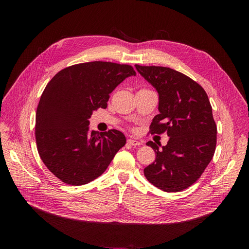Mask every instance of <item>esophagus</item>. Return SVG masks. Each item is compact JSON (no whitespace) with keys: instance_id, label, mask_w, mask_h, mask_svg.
<instances>
[{"instance_id":"1","label":"esophagus","mask_w":249,"mask_h":249,"mask_svg":"<svg viewBox=\"0 0 249 249\" xmlns=\"http://www.w3.org/2000/svg\"><path fill=\"white\" fill-rule=\"evenodd\" d=\"M127 142H128V144L132 145V146H139V145H141V144H142V143H141L140 141L135 140V139H128V140H127Z\"/></svg>"}]
</instances>
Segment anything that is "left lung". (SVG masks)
<instances>
[{
    "mask_svg": "<svg viewBox=\"0 0 249 249\" xmlns=\"http://www.w3.org/2000/svg\"><path fill=\"white\" fill-rule=\"evenodd\" d=\"M138 72L160 95L159 110L150 134L167 133L169 140L160 150L148 141L156 159L144 168V176L164 192L191 187L204 173L217 142V126L205 89L186 74L164 67L135 64Z\"/></svg>",
    "mask_w": 249,
    "mask_h": 249,
    "instance_id": "obj_1",
    "label": "left lung"
}]
</instances>
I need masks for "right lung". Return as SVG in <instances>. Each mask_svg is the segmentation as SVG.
Listing matches in <instances>:
<instances>
[{"mask_svg":"<svg viewBox=\"0 0 249 249\" xmlns=\"http://www.w3.org/2000/svg\"><path fill=\"white\" fill-rule=\"evenodd\" d=\"M129 64L91 61L58 71L39 101L35 138L40 159L64 184L83 186L100 177L126 138L116 129L89 132L93 111L106 109L110 94L126 77Z\"/></svg>","mask_w":249,"mask_h":249,"instance_id":"right-lung-1","label":"right lung"}]
</instances>
